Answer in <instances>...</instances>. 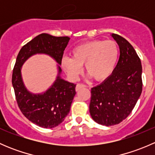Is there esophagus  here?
<instances>
[{
	"label": "esophagus",
	"instance_id": "1",
	"mask_svg": "<svg viewBox=\"0 0 155 155\" xmlns=\"http://www.w3.org/2000/svg\"><path fill=\"white\" fill-rule=\"evenodd\" d=\"M83 87H85V85H83V84L82 83H78L76 86V91H79V90H81V89L83 88Z\"/></svg>",
	"mask_w": 155,
	"mask_h": 155
}]
</instances>
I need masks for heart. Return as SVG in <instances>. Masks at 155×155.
<instances>
[{"instance_id": "b5f03b06", "label": "heart", "mask_w": 155, "mask_h": 155, "mask_svg": "<svg viewBox=\"0 0 155 155\" xmlns=\"http://www.w3.org/2000/svg\"><path fill=\"white\" fill-rule=\"evenodd\" d=\"M118 54V46L114 40H91L73 48L72 58H63L61 65L70 77L76 79L82 72V66L85 64L89 77H93L96 81H103L113 72Z\"/></svg>"}]
</instances>
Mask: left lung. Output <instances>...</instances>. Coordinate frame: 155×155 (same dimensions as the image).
Segmentation results:
<instances>
[{"label": "left lung", "instance_id": "obj_1", "mask_svg": "<svg viewBox=\"0 0 155 155\" xmlns=\"http://www.w3.org/2000/svg\"><path fill=\"white\" fill-rule=\"evenodd\" d=\"M112 37L119 46L120 56L112 75L91 88L89 105L95 122L105 126L121 123L130 114L143 90L140 58L130 43L116 34Z\"/></svg>", "mask_w": 155, "mask_h": 155}]
</instances>
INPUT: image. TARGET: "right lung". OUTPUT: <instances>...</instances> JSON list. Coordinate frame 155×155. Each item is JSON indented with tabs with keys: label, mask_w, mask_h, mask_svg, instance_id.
I'll use <instances>...</instances> for the list:
<instances>
[{
	"label": "right lung",
	"mask_w": 155,
	"mask_h": 155,
	"mask_svg": "<svg viewBox=\"0 0 155 155\" xmlns=\"http://www.w3.org/2000/svg\"><path fill=\"white\" fill-rule=\"evenodd\" d=\"M68 37H54L41 34L34 37L20 49L12 71V84L17 104L23 115L34 124L43 128H53L61 124L70 112L76 85L61 78V69L58 66V76L46 92L34 94L25 87L21 68L29 57L43 53L52 57L61 64L64 51L68 46Z\"/></svg>",
	"instance_id": "1"
}]
</instances>
